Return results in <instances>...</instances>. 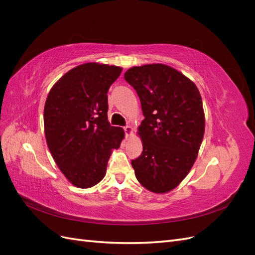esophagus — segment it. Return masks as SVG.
<instances>
[{
	"label": "esophagus",
	"instance_id": "1",
	"mask_svg": "<svg viewBox=\"0 0 255 255\" xmlns=\"http://www.w3.org/2000/svg\"><path fill=\"white\" fill-rule=\"evenodd\" d=\"M125 130H126V135H127V137L130 136V135H132V134H133V132H134V129H133V128H132V127H129V126L126 127V128H125Z\"/></svg>",
	"mask_w": 255,
	"mask_h": 255
}]
</instances>
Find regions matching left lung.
Listing matches in <instances>:
<instances>
[{
	"label": "left lung",
	"instance_id": "1",
	"mask_svg": "<svg viewBox=\"0 0 255 255\" xmlns=\"http://www.w3.org/2000/svg\"><path fill=\"white\" fill-rule=\"evenodd\" d=\"M126 81L140 99L141 155L132 160L136 179L154 194L171 191L186 177L201 146L205 117L196 84L164 64L129 68Z\"/></svg>",
	"mask_w": 255,
	"mask_h": 255
}]
</instances>
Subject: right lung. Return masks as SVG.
I'll return each instance as SVG.
<instances>
[{"mask_svg": "<svg viewBox=\"0 0 255 255\" xmlns=\"http://www.w3.org/2000/svg\"><path fill=\"white\" fill-rule=\"evenodd\" d=\"M122 68L86 63L53 85L45 100L43 125L48 148L73 186L90 188L103 180L109 159L125 130L107 121V91Z\"/></svg>", "mask_w": 255, "mask_h": 255, "instance_id": "1", "label": "right lung"}]
</instances>
